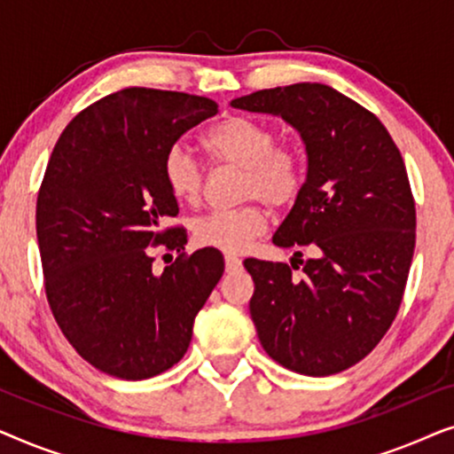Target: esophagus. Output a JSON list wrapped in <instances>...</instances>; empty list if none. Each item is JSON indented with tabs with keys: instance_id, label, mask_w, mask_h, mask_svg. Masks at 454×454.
Listing matches in <instances>:
<instances>
[{
	"instance_id": "esophagus-1",
	"label": "esophagus",
	"mask_w": 454,
	"mask_h": 454,
	"mask_svg": "<svg viewBox=\"0 0 454 454\" xmlns=\"http://www.w3.org/2000/svg\"><path fill=\"white\" fill-rule=\"evenodd\" d=\"M225 269L227 272H235L241 269V260L238 256H225Z\"/></svg>"
}]
</instances>
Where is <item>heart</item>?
I'll list each match as a JSON object with an SVG mask.
<instances>
[{"label": "heart", "mask_w": 454, "mask_h": 454, "mask_svg": "<svg viewBox=\"0 0 454 454\" xmlns=\"http://www.w3.org/2000/svg\"><path fill=\"white\" fill-rule=\"evenodd\" d=\"M202 145L216 163L244 171V198H258L281 208L295 200L301 188V159L287 146H277V132L269 123L231 115L204 134ZM163 182L177 202L192 204L202 192L204 173L182 145L171 146L163 159ZM266 225L258 204L235 210H213L194 221L192 235L202 247L241 252Z\"/></svg>", "instance_id": "heart-1"}]
</instances>
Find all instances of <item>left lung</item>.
Wrapping results in <instances>:
<instances>
[{
    "instance_id": "1",
    "label": "left lung",
    "mask_w": 454,
    "mask_h": 454,
    "mask_svg": "<svg viewBox=\"0 0 454 454\" xmlns=\"http://www.w3.org/2000/svg\"><path fill=\"white\" fill-rule=\"evenodd\" d=\"M231 107L281 117L308 157L306 182L272 244L308 246L316 256L300 260V277L294 262L246 260L258 339L283 368L337 374L368 356L399 312L415 247L405 163L380 120L326 84L258 90Z\"/></svg>"
}]
</instances>
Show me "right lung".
Returning a JSON list of instances; mask_svg holds the SVG:
<instances>
[{
    "instance_id": "1",
    "label": "right lung",
    "mask_w": 454,
    "mask_h": 454,
    "mask_svg": "<svg viewBox=\"0 0 454 454\" xmlns=\"http://www.w3.org/2000/svg\"><path fill=\"white\" fill-rule=\"evenodd\" d=\"M216 103L185 92L126 89L67 123L36 200V239L49 306L90 365L121 380L169 370L188 351L196 314L225 262L204 247L154 275L148 246L182 252L184 229L163 159Z\"/></svg>"
}]
</instances>
